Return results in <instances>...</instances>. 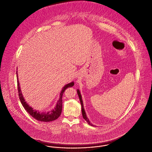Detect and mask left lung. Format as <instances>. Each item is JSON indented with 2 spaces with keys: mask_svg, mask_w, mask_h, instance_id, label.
Masks as SVG:
<instances>
[{
  "mask_svg": "<svg viewBox=\"0 0 152 152\" xmlns=\"http://www.w3.org/2000/svg\"><path fill=\"white\" fill-rule=\"evenodd\" d=\"M77 94H78V95L79 96V98H80V102H81V109H82V114H83V118L87 121V122H88V124L91 125V126H93L94 125L91 123V122L89 121V119L88 118V117L87 116V114L86 113V111H85V109L84 108V104H83V99H82V96H81V93H80V90L78 89H77Z\"/></svg>",
  "mask_w": 152,
  "mask_h": 152,
  "instance_id": "left-lung-1",
  "label": "left lung"
}]
</instances>
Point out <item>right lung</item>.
<instances>
[{"instance_id": "add662e5", "label": "right lung", "mask_w": 152, "mask_h": 152, "mask_svg": "<svg viewBox=\"0 0 152 152\" xmlns=\"http://www.w3.org/2000/svg\"><path fill=\"white\" fill-rule=\"evenodd\" d=\"M17 74V80H18V92H19V96L20 100V102L22 103L23 107L24 108L26 109V110L34 119H36L37 121H41V122H48L50 121H54L57 119L61 115L62 112V107H63V101H62V97L64 92L65 89L69 87H72L74 86V83L71 82L66 85H65L64 87L63 88L61 93L60 96L58 101L57 102L56 106L53 110H51L49 112H40L39 110H37L36 109H34L32 107H30V105L26 102L23 95H22L21 89L20 87V84L19 82V78H18V71H16Z\"/></svg>"}]
</instances>
